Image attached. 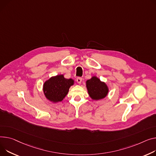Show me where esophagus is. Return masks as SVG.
Masks as SVG:
<instances>
[{"instance_id":"esophagus-1","label":"esophagus","mask_w":156,"mask_h":156,"mask_svg":"<svg viewBox=\"0 0 156 156\" xmlns=\"http://www.w3.org/2000/svg\"><path fill=\"white\" fill-rule=\"evenodd\" d=\"M76 81H77L78 83L81 84V81H82V78L81 77H78L76 78Z\"/></svg>"}]
</instances>
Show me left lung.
<instances>
[{"instance_id":"1","label":"left lung","mask_w":156,"mask_h":156,"mask_svg":"<svg viewBox=\"0 0 156 156\" xmlns=\"http://www.w3.org/2000/svg\"><path fill=\"white\" fill-rule=\"evenodd\" d=\"M86 87L90 97L93 100L105 98L109 91L107 85L96 76H93L86 81Z\"/></svg>"}]
</instances>
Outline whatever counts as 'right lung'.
I'll return each instance as SVG.
<instances>
[{"label":"right lung","mask_w":156,"mask_h":156,"mask_svg":"<svg viewBox=\"0 0 156 156\" xmlns=\"http://www.w3.org/2000/svg\"><path fill=\"white\" fill-rule=\"evenodd\" d=\"M75 81L66 79L63 75H59L51 77L43 84V93L49 101L54 103L63 100L67 95L69 88L74 85Z\"/></svg>","instance_id":"right-lung-1"}]
</instances>
